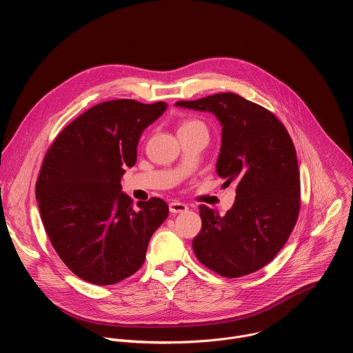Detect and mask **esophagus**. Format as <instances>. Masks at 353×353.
I'll list each match as a JSON object with an SVG mask.
<instances>
[{"instance_id": "esophagus-1", "label": "esophagus", "mask_w": 353, "mask_h": 353, "mask_svg": "<svg viewBox=\"0 0 353 353\" xmlns=\"http://www.w3.org/2000/svg\"><path fill=\"white\" fill-rule=\"evenodd\" d=\"M169 210L173 214H180V212H185L188 210V205L184 203H179V201H173V203L169 204Z\"/></svg>"}]
</instances>
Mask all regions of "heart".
<instances>
[{
	"label": "heart",
	"instance_id": "heart-1",
	"mask_svg": "<svg viewBox=\"0 0 353 353\" xmlns=\"http://www.w3.org/2000/svg\"><path fill=\"white\" fill-rule=\"evenodd\" d=\"M191 127H205V125L203 121L196 119H187L180 125V128H191Z\"/></svg>",
	"mask_w": 353,
	"mask_h": 353
}]
</instances>
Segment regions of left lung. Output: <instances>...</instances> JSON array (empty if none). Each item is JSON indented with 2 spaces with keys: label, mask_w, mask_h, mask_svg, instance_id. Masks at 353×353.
I'll return each mask as SVG.
<instances>
[{
  "label": "left lung",
  "mask_w": 353,
  "mask_h": 353,
  "mask_svg": "<svg viewBox=\"0 0 353 353\" xmlns=\"http://www.w3.org/2000/svg\"><path fill=\"white\" fill-rule=\"evenodd\" d=\"M177 106L214 113L222 124L216 172L236 183L233 207L221 216L199 205L203 228L192 240L198 261L225 278L253 274L279 253L300 211L296 149L268 109L223 92Z\"/></svg>",
  "instance_id": "8db88e82"
}]
</instances>
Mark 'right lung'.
I'll use <instances>...</instances> for the list:
<instances>
[{"instance_id":"obj_1","label":"right lung","mask_w":353,"mask_h":353,"mask_svg":"<svg viewBox=\"0 0 353 353\" xmlns=\"http://www.w3.org/2000/svg\"><path fill=\"white\" fill-rule=\"evenodd\" d=\"M166 108L108 100L78 116L47 149L36 181L43 226L63 263L86 282L113 285L135 274L169 215L162 198L139 201L134 210L120 192L142 131Z\"/></svg>"}]
</instances>
